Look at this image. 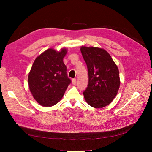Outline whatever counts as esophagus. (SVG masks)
<instances>
[{
  "label": "esophagus",
  "mask_w": 152,
  "mask_h": 152,
  "mask_svg": "<svg viewBox=\"0 0 152 152\" xmlns=\"http://www.w3.org/2000/svg\"><path fill=\"white\" fill-rule=\"evenodd\" d=\"M72 84H73V85H75V84H76V83H77V80H76V79H72Z\"/></svg>",
  "instance_id": "1"
}]
</instances>
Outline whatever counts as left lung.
Returning a JSON list of instances; mask_svg holds the SVG:
<instances>
[{"mask_svg": "<svg viewBox=\"0 0 152 152\" xmlns=\"http://www.w3.org/2000/svg\"><path fill=\"white\" fill-rule=\"evenodd\" d=\"M88 69L89 82L83 93L92 107L102 108L112 103L120 87L118 69L110 54L103 48H80Z\"/></svg>", "mask_w": 152, "mask_h": 152, "instance_id": "8db88e82", "label": "left lung"}]
</instances>
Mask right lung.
I'll return each instance as SVG.
<instances>
[{"instance_id": "add662e5", "label": "right lung", "mask_w": 152, "mask_h": 152, "mask_svg": "<svg viewBox=\"0 0 152 152\" xmlns=\"http://www.w3.org/2000/svg\"><path fill=\"white\" fill-rule=\"evenodd\" d=\"M67 51L66 48L59 51L49 48L39 55L32 65L28 77V87L35 100L42 107L57 104L70 83L63 63Z\"/></svg>"}]
</instances>
